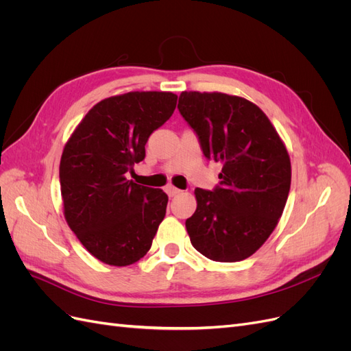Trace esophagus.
<instances>
[{
    "label": "esophagus",
    "mask_w": 351,
    "mask_h": 351,
    "mask_svg": "<svg viewBox=\"0 0 351 351\" xmlns=\"http://www.w3.org/2000/svg\"><path fill=\"white\" fill-rule=\"evenodd\" d=\"M165 192H167V195H168L169 197H173V196H177L180 192H182V190L174 187V186H167V187H165Z\"/></svg>",
    "instance_id": "1"
}]
</instances>
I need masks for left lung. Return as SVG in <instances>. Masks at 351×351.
<instances>
[{
    "label": "left lung",
    "mask_w": 351,
    "mask_h": 351,
    "mask_svg": "<svg viewBox=\"0 0 351 351\" xmlns=\"http://www.w3.org/2000/svg\"><path fill=\"white\" fill-rule=\"evenodd\" d=\"M178 111L205 158L222 162L214 190L196 189L197 208L186 219L193 247L217 262L256 252L282 215L291 164L282 141L253 102L221 92H182Z\"/></svg>",
    "instance_id": "1"
}]
</instances>
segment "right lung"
<instances>
[{
  "label": "right lung",
  "instance_id": "add662e5",
  "mask_svg": "<svg viewBox=\"0 0 351 351\" xmlns=\"http://www.w3.org/2000/svg\"><path fill=\"white\" fill-rule=\"evenodd\" d=\"M177 95L129 92L98 102L62 151L60 186L69 227L86 250L107 265L143 258L165 217L161 189L125 174L145 159L149 136L173 115Z\"/></svg>",
  "mask_w": 351,
  "mask_h": 351
}]
</instances>
